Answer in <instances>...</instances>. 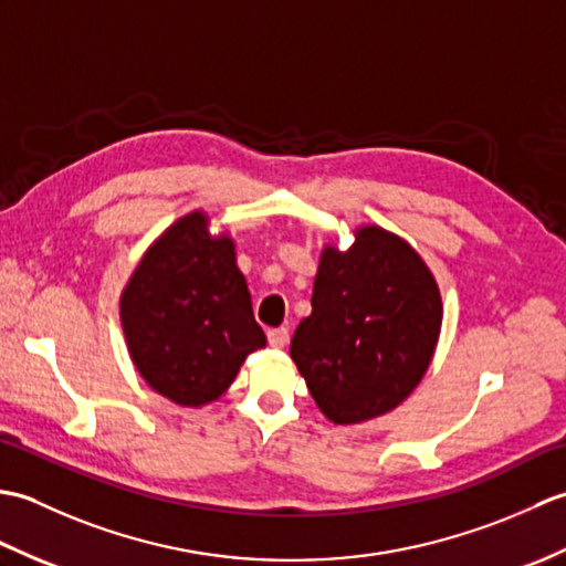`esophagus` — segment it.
<instances>
[{
	"mask_svg": "<svg viewBox=\"0 0 566 566\" xmlns=\"http://www.w3.org/2000/svg\"><path fill=\"white\" fill-rule=\"evenodd\" d=\"M268 340L272 347H286V343H290V331L272 328V331H268Z\"/></svg>",
	"mask_w": 566,
	"mask_h": 566,
	"instance_id": "obj_1",
	"label": "esophagus"
}]
</instances>
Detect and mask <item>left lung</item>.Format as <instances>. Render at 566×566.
Wrapping results in <instances>:
<instances>
[{
  "instance_id": "obj_1",
  "label": "left lung",
  "mask_w": 566,
  "mask_h": 566,
  "mask_svg": "<svg viewBox=\"0 0 566 566\" xmlns=\"http://www.w3.org/2000/svg\"><path fill=\"white\" fill-rule=\"evenodd\" d=\"M442 326V296L426 260L381 226L355 243H326L296 326L292 359L321 413L335 426L394 411L426 377Z\"/></svg>"
}]
</instances>
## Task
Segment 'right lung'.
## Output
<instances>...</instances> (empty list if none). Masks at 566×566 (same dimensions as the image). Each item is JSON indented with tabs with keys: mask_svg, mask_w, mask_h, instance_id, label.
Masks as SVG:
<instances>
[{
	"mask_svg": "<svg viewBox=\"0 0 566 566\" xmlns=\"http://www.w3.org/2000/svg\"><path fill=\"white\" fill-rule=\"evenodd\" d=\"M207 211L177 219L143 252L122 292L128 355L153 391L201 408L231 387L250 353L268 345L252 316L235 240L211 233Z\"/></svg>",
	"mask_w": 566,
	"mask_h": 566,
	"instance_id": "add662e5",
	"label": "right lung"
}]
</instances>
